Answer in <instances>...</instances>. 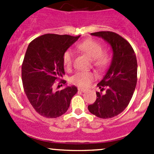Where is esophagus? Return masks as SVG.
Wrapping results in <instances>:
<instances>
[{
  "mask_svg": "<svg viewBox=\"0 0 154 154\" xmlns=\"http://www.w3.org/2000/svg\"><path fill=\"white\" fill-rule=\"evenodd\" d=\"M78 90L80 91H82V92H85V91H87V89H86V88H78Z\"/></svg>",
  "mask_w": 154,
  "mask_h": 154,
  "instance_id": "esophagus-1",
  "label": "esophagus"
}]
</instances>
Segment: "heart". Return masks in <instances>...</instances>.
Returning a JSON list of instances; mask_svg holds the SVG:
<instances>
[{
    "label": "heart",
    "instance_id": "obj_1",
    "mask_svg": "<svg viewBox=\"0 0 154 154\" xmlns=\"http://www.w3.org/2000/svg\"><path fill=\"white\" fill-rule=\"evenodd\" d=\"M77 48L81 52L91 59L92 64L98 69H102L107 66L109 63V56L103 52V47L97 42L92 39H87L77 45ZM63 65L67 70L71 68L73 63V53L67 51L64 53L63 57ZM94 78V74L91 71L77 72L72 76L71 82L80 87H88Z\"/></svg>",
    "mask_w": 154,
    "mask_h": 154
}]
</instances>
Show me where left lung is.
I'll use <instances>...</instances> for the list:
<instances>
[{"instance_id": "1", "label": "left lung", "mask_w": 154, "mask_h": 154, "mask_svg": "<svg viewBox=\"0 0 154 154\" xmlns=\"http://www.w3.org/2000/svg\"><path fill=\"white\" fill-rule=\"evenodd\" d=\"M104 40L112 51L111 63L97 84V99L88 105L91 114L110 119L120 114L128 106L137 83V60L130 43L119 34L109 31L91 33Z\"/></svg>"}]
</instances>
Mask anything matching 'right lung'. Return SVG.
<instances>
[{"label":"right lung","instance_id":"1","mask_svg":"<svg viewBox=\"0 0 154 154\" xmlns=\"http://www.w3.org/2000/svg\"><path fill=\"white\" fill-rule=\"evenodd\" d=\"M80 35L45 34L29 44L21 67L24 92L29 103L39 115L48 119L61 116L67 112L73 96L77 92L74 86L54 91L56 80L65 74L63 54Z\"/></svg>","mask_w":154,"mask_h":154}]
</instances>
